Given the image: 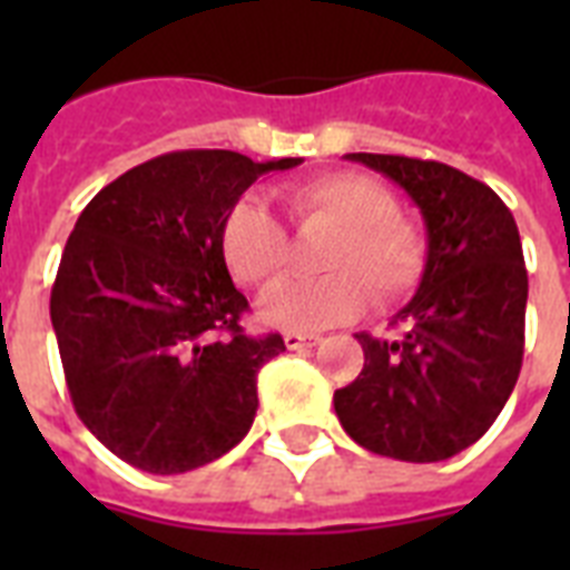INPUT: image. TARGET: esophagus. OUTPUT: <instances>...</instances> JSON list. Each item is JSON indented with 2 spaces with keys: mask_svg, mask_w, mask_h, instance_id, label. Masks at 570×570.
Segmentation results:
<instances>
[{
  "mask_svg": "<svg viewBox=\"0 0 570 570\" xmlns=\"http://www.w3.org/2000/svg\"><path fill=\"white\" fill-rule=\"evenodd\" d=\"M284 343L286 348H307L320 343V334H298V331H289V334H284Z\"/></svg>",
  "mask_w": 570,
  "mask_h": 570,
  "instance_id": "1",
  "label": "esophagus"
}]
</instances>
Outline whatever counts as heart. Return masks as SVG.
<instances>
[{"label":"heart","mask_w":570,"mask_h":570,"mask_svg":"<svg viewBox=\"0 0 570 570\" xmlns=\"http://www.w3.org/2000/svg\"><path fill=\"white\" fill-rule=\"evenodd\" d=\"M284 204L302 227H328L334 239L322 254L320 281H286L259 302L272 328L316 331L364 311L370 289L381 304L414 289L425 266V242L396 215V200L364 174H325L284 189ZM224 263L236 281L268 286L289 266L284 224L263 200L233 206L222 230Z\"/></svg>","instance_id":"1"}]
</instances>
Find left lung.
Returning a JSON list of instances; mask_svg holds the SVG:
<instances>
[{
	"label": "left lung",
	"instance_id": "left-lung-1",
	"mask_svg": "<svg viewBox=\"0 0 570 570\" xmlns=\"http://www.w3.org/2000/svg\"><path fill=\"white\" fill-rule=\"evenodd\" d=\"M384 174L425 224V268L393 316L405 337L364 346V370L334 393L340 425L375 455L443 461L491 429L521 373L527 268L509 206L459 168L384 154H346Z\"/></svg>",
	"mask_w": 570,
	"mask_h": 570
}]
</instances>
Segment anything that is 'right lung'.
Wrapping results in <instances>:
<instances>
[{
  "label": "right lung",
  "instance_id": "1",
  "mask_svg": "<svg viewBox=\"0 0 570 570\" xmlns=\"http://www.w3.org/2000/svg\"><path fill=\"white\" fill-rule=\"evenodd\" d=\"M180 150L120 174L82 209L49 316L88 432L132 468L174 476L222 459L257 414L259 366L281 334L248 337V298L222 250L250 183L302 165Z\"/></svg>",
  "mask_w": 570,
  "mask_h": 570
}]
</instances>
